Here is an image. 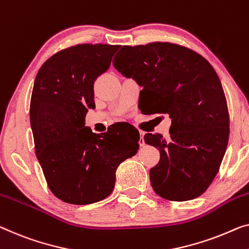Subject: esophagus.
<instances>
[{
	"label": "esophagus",
	"mask_w": 249,
	"mask_h": 249,
	"mask_svg": "<svg viewBox=\"0 0 249 249\" xmlns=\"http://www.w3.org/2000/svg\"><path fill=\"white\" fill-rule=\"evenodd\" d=\"M140 141H139V143H140V145L141 146H144L145 145V142H144V133L143 132H140Z\"/></svg>",
	"instance_id": "1"
}]
</instances>
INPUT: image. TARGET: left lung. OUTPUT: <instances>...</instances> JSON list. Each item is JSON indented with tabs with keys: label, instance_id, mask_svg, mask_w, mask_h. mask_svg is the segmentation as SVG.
<instances>
[{
	"label": "left lung",
	"instance_id": "left-lung-1",
	"mask_svg": "<svg viewBox=\"0 0 249 249\" xmlns=\"http://www.w3.org/2000/svg\"><path fill=\"white\" fill-rule=\"evenodd\" d=\"M113 65L141 87L148 114H168L170 137L144 135L160 151L150 170L155 194L171 201L198 198L219 171L229 137L227 102L217 72L202 55L170 42L123 46Z\"/></svg>",
	"mask_w": 249,
	"mask_h": 249
}]
</instances>
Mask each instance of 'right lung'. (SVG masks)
Returning a JSON list of instances; mask_svg holds the SVG:
<instances>
[{"label":"right lung","instance_id":"obj_1","mask_svg":"<svg viewBox=\"0 0 249 249\" xmlns=\"http://www.w3.org/2000/svg\"><path fill=\"white\" fill-rule=\"evenodd\" d=\"M121 46L77 44L59 51L36 73L30 123L36 159L48 187L58 199L89 205L112 194L115 172L139 150L140 133L114 124L96 134L85 126L95 108L94 83L109 68Z\"/></svg>","mask_w":249,"mask_h":249}]
</instances>
